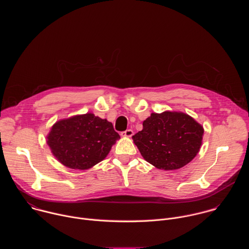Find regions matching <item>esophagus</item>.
I'll list each match as a JSON object with an SVG mask.
<instances>
[{
    "mask_svg": "<svg viewBox=\"0 0 249 249\" xmlns=\"http://www.w3.org/2000/svg\"><path fill=\"white\" fill-rule=\"evenodd\" d=\"M133 135H134V132H133V130H131V129H128V130H126V131H124V132L121 133V136H122V137H127V138H131Z\"/></svg>",
    "mask_w": 249,
    "mask_h": 249,
    "instance_id": "esophagus-1",
    "label": "esophagus"
}]
</instances>
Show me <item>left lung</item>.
Wrapping results in <instances>:
<instances>
[{"instance_id":"8db88e82","label":"left lung","mask_w":249,"mask_h":249,"mask_svg":"<svg viewBox=\"0 0 249 249\" xmlns=\"http://www.w3.org/2000/svg\"><path fill=\"white\" fill-rule=\"evenodd\" d=\"M204 128L180 111L152 113L143 130L133 136L142 157L159 169L175 170L189 163L199 153Z\"/></svg>"}]
</instances>
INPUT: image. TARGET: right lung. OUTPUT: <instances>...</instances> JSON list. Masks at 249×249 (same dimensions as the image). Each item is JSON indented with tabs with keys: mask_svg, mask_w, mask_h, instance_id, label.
I'll use <instances>...</instances> for the list:
<instances>
[{
	"mask_svg": "<svg viewBox=\"0 0 249 249\" xmlns=\"http://www.w3.org/2000/svg\"><path fill=\"white\" fill-rule=\"evenodd\" d=\"M46 139L59 162L69 168L85 170L107 157L120 136L111 122L86 113L57 121Z\"/></svg>",
	"mask_w": 249,
	"mask_h": 249,
	"instance_id": "obj_1",
	"label": "right lung"
}]
</instances>
